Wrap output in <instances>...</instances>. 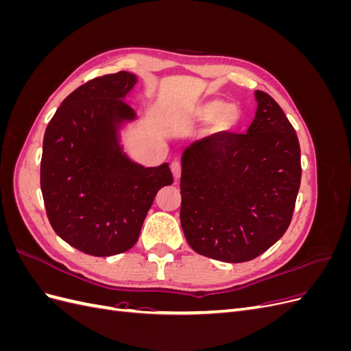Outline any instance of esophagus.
I'll return each mask as SVG.
<instances>
[{
	"instance_id": "1",
	"label": "esophagus",
	"mask_w": 351,
	"mask_h": 351,
	"mask_svg": "<svg viewBox=\"0 0 351 351\" xmlns=\"http://www.w3.org/2000/svg\"><path fill=\"white\" fill-rule=\"evenodd\" d=\"M171 173L174 176V180H178L180 177H182V164H180L178 161H174L171 164Z\"/></svg>"
}]
</instances>
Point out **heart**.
<instances>
[{
  "label": "heart",
  "mask_w": 351,
  "mask_h": 351,
  "mask_svg": "<svg viewBox=\"0 0 351 351\" xmlns=\"http://www.w3.org/2000/svg\"><path fill=\"white\" fill-rule=\"evenodd\" d=\"M243 112L240 105L224 102L222 99H208L192 105L187 110V120L193 124H206L212 121L210 132L226 134L240 124Z\"/></svg>",
  "instance_id": "heart-1"
}]
</instances>
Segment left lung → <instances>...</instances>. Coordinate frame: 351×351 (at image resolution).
I'll list each match as a JSON object with an SVG mask.
<instances>
[{"label": "left lung", "instance_id": "left-lung-1", "mask_svg": "<svg viewBox=\"0 0 351 351\" xmlns=\"http://www.w3.org/2000/svg\"><path fill=\"white\" fill-rule=\"evenodd\" d=\"M246 134L208 137L182 155L180 221L196 253L228 263L267 252L289 228L300 189V145L280 105L254 92Z\"/></svg>", "mask_w": 351, "mask_h": 351}]
</instances>
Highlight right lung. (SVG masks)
Returning <instances> with one entry per match:
<instances>
[{"mask_svg":"<svg viewBox=\"0 0 351 351\" xmlns=\"http://www.w3.org/2000/svg\"><path fill=\"white\" fill-rule=\"evenodd\" d=\"M137 76L120 71L82 84L61 102L44 136L40 190L52 228L74 249L112 256L132 249L156 193L173 184L168 164L143 167L124 152L137 120L125 98Z\"/></svg>","mask_w":351,"mask_h":351,"instance_id":"obj_1","label":"right lung"}]
</instances>
